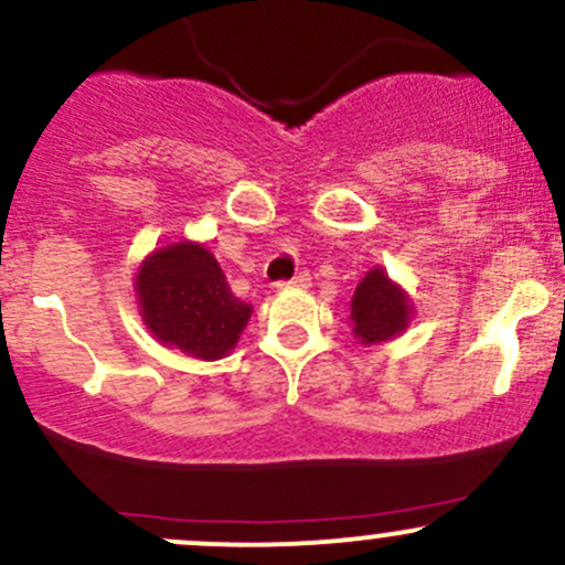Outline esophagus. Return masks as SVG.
I'll return each instance as SVG.
<instances>
[{"mask_svg": "<svg viewBox=\"0 0 565 565\" xmlns=\"http://www.w3.org/2000/svg\"><path fill=\"white\" fill-rule=\"evenodd\" d=\"M310 285H312L310 271H299V275H296L294 280L280 282V285H277V288H280V290H285V288H310Z\"/></svg>", "mask_w": 565, "mask_h": 565, "instance_id": "obj_1", "label": "esophagus"}]
</instances>
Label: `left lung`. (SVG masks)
Here are the masks:
<instances>
[{
	"label": "left lung",
	"instance_id": "left-lung-1",
	"mask_svg": "<svg viewBox=\"0 0 565 565\" xmlns=\"http://www.w3.org/2000/svg\"><path fill=\"white\" fill-rule=\"evenodd\" d=\"M409 294L390 280L382 266H373L351 296V332L362 345H379L406 332L412 321Z\"/></svg>",
	"mask_w": 565,
	"mask_h": 565
}]
</instances>
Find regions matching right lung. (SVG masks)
<instances>
[{"label": "right lung", "mask_w": 565, "mask_h": 565, "mask_svg": "<svg viewBox=\"0 0 565 565\" xmlns=\"http://www.w3.org/2000/svg\"><path fill=\"white\" fill-rule=\"evenodd\" d=\"M139 316L156 340L194 360L231 354L253 316L233 296L225 271L205 244L175 242L153 249L134 277Z\"/></svg>", "instance_id": "1"}]
</instances>
